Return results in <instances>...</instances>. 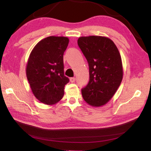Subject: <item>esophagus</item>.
<instances>
[{"label": "esophagus", "mask_w": 151, "mask_h": 151, "mask_svg": "<svg viewBox=\"0 0 151 151\" xmlns=\"http://www.w3.org/2000/svg\"><path fill=\"white\" fill-rule=\"evenodd\" d=\"M75 80H76V78L75 77H71L70 78V81L71 82V83H75Z\"/></svg>", "instance_id": "34e87169"}]
</instances>
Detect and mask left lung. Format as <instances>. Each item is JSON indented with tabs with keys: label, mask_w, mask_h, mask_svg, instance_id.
I'll return each mask as SVG.
<instances>
[{
	"label": "left lung",
	"mask_w": 151,
	"mask_h": 151,
	"mask_svg": "<svg viewBox=\"0 0 151 151\" xmlns=\"http://www.w3.org/2000/svg\"><path fill=\"white\" fill-rule=\"evenodd\" d=\"M78 45L87 60L90 75L82 95L90 105L103 106L114 96L122 80L121 55L112 40L101 36L81 37Z\"/></svg>",
	"instance_id": "left-lung-1"
}]
</instances>
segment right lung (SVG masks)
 Instances as JSON below:
<instances>
[{
  "label": "right lung",
  "instance_id": "add662e5",
  "mask_svg": "<svg viewBox=\"0 0 151 151\" xmlns=\"http://www.w3.org/2000/svg\"><path fill=\"white\" fill-rule=\"evenodd\" d=\"M69 39L51 36L40 40L30 52L26 73L32 93L41 103L60 101L69 78L64 75L63 55Z\"/></svg>",
  "mask_w": 151,
  "mask_h": 151
}]
</instances>
